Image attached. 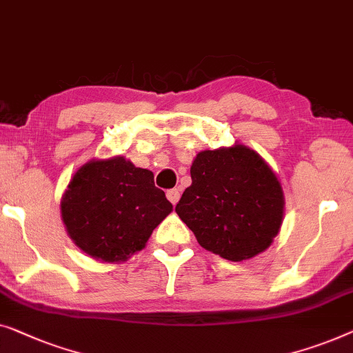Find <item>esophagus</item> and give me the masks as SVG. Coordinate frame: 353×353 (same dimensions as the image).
<instances>
[{
	"label": "esophagus",
	"instance_id": "1",
	"mask_svg": "<svg viewBox=\"0 0 353 353\" xmlns=\"http://www.w3.org/2000/svg\"><path fill=\"white\" fill-rule=\"evenodd\" d=\"M166 196L168 200H170L172 205H176L179 201V198H181V192H179V188H171V190L166 192Z\"/></svg>",
	"mask_w": 353,
	"mask_h": 353
}]
</instances>
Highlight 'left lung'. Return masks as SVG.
<instances>
[{
  "label": "left lung",
  "instance_id": "left-lung-1",
  "mask_svg": "<svg viewBox=\"0 0 353 353\" xmlns=\"http://www.w3.org/2000/svg\"><path fill=\"white\" fill-rule=\"evenodd\" d=\"M192 185L176 206L205 250L243 261L270 246L283 221V190L267 163L245 145L200 152Z\"/></svg>",
  "mask_w": 353,
  "mask_h": 353
}]
</instances>
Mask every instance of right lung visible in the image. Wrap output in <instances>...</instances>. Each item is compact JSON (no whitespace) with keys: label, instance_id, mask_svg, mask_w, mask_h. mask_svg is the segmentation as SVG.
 Listing matches in <instances>:
<instances>
[{"label":"right lung","instance_id":"right-lung-1","mask_svg":"<svg viewBox=\"0 0 353 353\" xmlns=\"http://www.w3.org/2000/svg\"><path fill=\"white\" fill-rule=\"evenodd\" d=\"M61 211L78 248L96 259L120 262L145 246L172 205L155 187L152 171L113 157L79 168L63 193Z\"/></svg>","mask_w":353,"mask_h":353}]
</instances>
